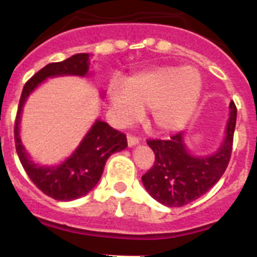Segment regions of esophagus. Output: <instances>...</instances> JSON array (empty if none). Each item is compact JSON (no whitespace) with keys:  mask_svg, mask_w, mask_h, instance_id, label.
<instances>
[{"mask_svg":"<svg viewBox=\"0 0 257 257\" xmlns=\"http://www.w3.org/2000/svg\"><path fill=\"white\" fill-rule=\"evenodd\" d=\"M126 140H128L129 147H133V146H136V145H138V143H140V138L134 137V136H132V134H129Z\"/></svg>","mask_w":257,"mask_h":257,"instance_id":"obj_1","label":"esophagus"}]
</instances>
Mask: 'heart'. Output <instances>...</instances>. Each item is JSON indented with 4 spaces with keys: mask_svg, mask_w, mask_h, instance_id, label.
I'll use <instances>...</instances> for the list:
<instances>
[{
    "mask_svg": "<svg viewBox=\"0 0 257 257\" xmlns=\"http://www.w3.org/2000/svg\"><path fill=\"white\" fill-rule=\"evenodd\" d=\"M202 77L195 68L157 66L114 80L107 89L114 121L126 126L137 121L149 107L155 131L170 133L183 128L197 108L202 94Z\"/></svg>",
    "mask_w": 257,
    "mask_h": 257,
    "instance_id": "obj_1",
    "label": "heart"
}]
</instances>
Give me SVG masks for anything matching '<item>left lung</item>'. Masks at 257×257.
I'll return each instance as SVG.
<instances>
[{"mask_svg": "<svg viewBox=\"0 0 257 257\" xmlns=\"http://www.w3.org/2000/svg\"><path fill=\"white\" fill-rule=\"evenodd\" d=\"M229 110L223 142L211 155L193 154L187 147L184 132L168 141H147L155 154V164L142 177V183L152 198L168 207L184 206L205 195L220 179L232 154L237 120L234 102L229 103Z\"/></svg>", "mask_w": 257, "mask_h": 257, "instance_id": "left-lung-1", "label": "left lung"}]
</instances>
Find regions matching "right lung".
Returning <instances> with one entry per match:
<instances>
[{
    "label": "right lung",
    "mask_w": 257,
    "mask_h": 257,
    "mask_svg": "<svg viewBox=\"0 0 257 257\" xmlns=\"http://www.w3.org/2000/svg\"><path fill=\"white\" fill-rule=\"evenodd\" d=\"M91 55L77 54L60 62H52L34 74L25 83L20 97L15 121V146L23 168L28 177L45 195L57 201H73L83 197L96 187L107 159L112 154L126 149V137L121 132L96 119L89 131L73 154L60 164L43 165L32 160L20 138V121L23 107L39 85L48 78L80 77L87 78L89 73ZM101 94H103L101 92Z\"/></svg>",
    "instance_id": "right-lung-1"
}]
</instances>
